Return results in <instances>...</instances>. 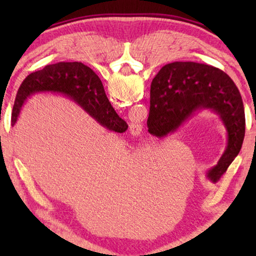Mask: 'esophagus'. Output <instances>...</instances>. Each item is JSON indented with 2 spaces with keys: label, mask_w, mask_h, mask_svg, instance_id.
<instances>
[{
  "label": "esophagus",
  "mask_w": 256,
  "mask_h": 256,
  "mask_svg": "<svg viewBox=\"0 0 256 256\" xmlns=\"http://www.w3.org/2000/svg\"><path fill=\"white\" fill-rule=\"evenodd\" d=\"M142 125L140 123L138 122H134V123H131V125H130V132H131L132 136H138L142 132Z\"/></svg>",
  "instance_id": "1"
}]
</instances>
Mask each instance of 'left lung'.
Here are the masks:
<instances>
[{
	"mask_svg": "<svg viewBox=\"0 0 256 256\" xmlns=\"http://www.w3.org/2000/svg\"><path fill=\"white\" fill-rule=\"evenodd\" d=\"M203 110L218 115L226 128V149L216 166L206 172V178L216 183L244 140L245 112L240 94L220 68L194 62H172L162 66L151 82L148 131L158 138L170 136Z\"/></svg>",
	"mask_w": 256,
	"mask_h": 256,
	"instance_id": "left-lung-1",
	"label": "left lung"
}]
</instances>
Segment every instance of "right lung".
I'll return each mask as SVG.
<instances>
[{
    "instance_id": "obj_1",
    "label": "right lung",
    "mask_w": 256,
    "mask_h": 256,
    "mask_svg": "<svg viewBox=\"0 0 256 256\" xmlns=\"http://www.w3.org/2000/svg\"><path fill=\"white\" fill-rule=\"evenodd\" d=\"M63 94L78 104L102 126L123 133L128 124L110 105L100 79L89 66L81 62H60L30 73L16 94L11 124L14 126L20 110L27 99L34 94Z\"/></svg>"
}]
</instances>
